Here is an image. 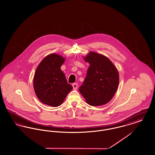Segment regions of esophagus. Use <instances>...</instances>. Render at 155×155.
<instances>
[{
	"instance_id": "esophagus-1",
	"label": "esophagus",
	"mask_w": 155,
	"mask_h": 155,
	"mask_svg": "<svg viewBox=\"0 0 155 155\" xmlns=\"http://www.w3.org/2000/svg\"><path fill=\"white\" fill-rule=\"evenodd\" d=\"M73 88L74 90H76L78 89V83H73L72 84Z\"/></svg>"
}]
</instances>
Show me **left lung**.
Returning <instances> with one entry per match:
<instances>
[{
    "instance_id": "1",
    "label": "left lung",
    "mask_w": 155,
    "mask_h": 155,
    "mask_svg": "<svg viewBox=\"0 0 155 155\" xmlns=\"http://www.w3.org/2000/svg\"><path fill=\"white\" fill-rule=\"evenodd\" d=\"M90 64L86 78L79 90L89 104L96 106L108 103L116 93L119 73L106 56L91 52L84 58Z\"/></svg>"
}]
</instances>
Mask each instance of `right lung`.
Segmentation results:
<instances>
[{"label": "right lung", "instance_id": "1", "mask_svg": "<svg viewBox=\"0 0 155 155\" xmlns=\"http://www.w3.org/2000/svg\"><path fill=\"white\" fill-rule=\"evenodd\" d=\"M64 59L55 53L45 57L34 75L33 86L38 99L53 107L61 105L73 87L69 84L61 67Z\"/></svg>", "mask_w": 155, "mask_h": 155}]
</instances>
